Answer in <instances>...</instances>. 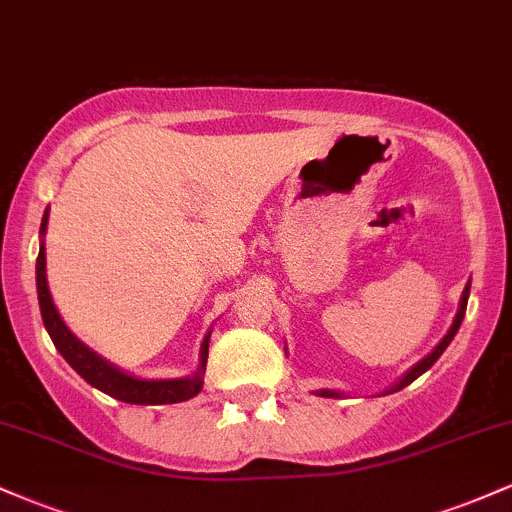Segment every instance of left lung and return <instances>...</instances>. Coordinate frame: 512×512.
<instances>
[{
    "label": "left lung",
    "mask_w": 512,
    "mask_h": 512,
    "mask_svg": "<svg viewBox=\"0 0 512 512\" xmlns=\"http://www.w3.org/2000/svg\"><path fill=\"white\" fill-rule=\"evenodd\" d=\"M469 286H472V281H469V284H467V286H464V293H462V301H460V310H457V315H455V322H452L450 332H448V334H445V337H443V342H440V344L436 346V349H433V351H431V354H428V356L424 358V361H419V363H416V366H414V368H411V370H409V373H407V375H404V378H402V380H399V383H397L395 387H392V392L402 390V387H407L409 383H414V380H416V378H419V375H421V373H426V370H428V368H431V366H433V363H436V361H438V358H440V354H443V351H445V349H448V344L452 342V337H455V334H457V330H460V325H462V317H464V310H467ZM320 395H322V397H339V392H332V390H320Z\"/></svg>",
    "instance_id": "left-lung-1"
}]
</instances>
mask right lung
Returning a JSON list of instances; mask_svg holds the SVG:
<instances>
[{
	"mask_svg": "<svg viewBox=\"0 0 512 512\" xmlns=\"http://www.w3.org/2000/svg\"><path fill=\"white\" fill-rule=\"evenodd\" d=\"M48 228V211H45L43 223H40V236H45ZM35 281H38V301L40 313H43L45 330H48L52 344L64 356V361L72 366L88 385L98 387L105 395L120 399L127 404H175L192 399L202 390V373L207 370V356H209V334L204 337L202 351H199V370L192 378H178V380H142L132 378V375L122 373L120 368L110 366L105 358L93 354L86 344H81L62 317L57 315L55 303L50 298L48 279H45V243L40 245L38 262H35Z\"/></svg>",
	"mask_w": 512,
	"mask_h": 512,
	"instance_id": "1",
	"label": "right lung"
}]
</instances>
